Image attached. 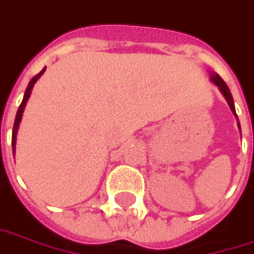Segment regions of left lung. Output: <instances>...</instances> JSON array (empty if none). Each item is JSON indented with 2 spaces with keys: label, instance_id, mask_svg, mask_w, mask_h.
I'll return each instance as SVG.
<instances>
[{
  "label": "left lung",
  "instance_id": "left-lung-1",
  "mask_svg": "<svg viewBox=\"0 0 254 254\" xmlns=\"http://www.w3.org/2000/svg\"><path fill=\"white\" fill-rule=\"evenodd\" d=\"M211 81L215 84V85H218L219 91L224 94V97H225V100H227V103L230 106V109H231V112L236 115V109H234V102H233V96H231V93H230V88H228V85L224 82V80L219 77L217 72H211ZM237 116V115H236ZM239 121V119H237ZM239 127H240V124H239Z\"/></svg>",
  "mask_w": 254,
  "mask_h": 254
}]
</instances>
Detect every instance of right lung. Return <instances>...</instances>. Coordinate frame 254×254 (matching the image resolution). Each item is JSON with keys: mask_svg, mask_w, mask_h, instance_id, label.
Returning a JSON list of instances; mask_svg holds the SVG:
<instances>
[{"mask_svg": "<svg viewBox=\"0 0 254 254\" xmlns=\"http://www.w3.org/2000/svg\"><path fill=\"white\" fill-rule=\"evenodd\" d=\"M45 69L46 68H43L37 75H35L30 82H29V85H27V88H26V93H24V97H23V102L20 104V107H18V110H17V115H15V121H14V127H12V152H14V148H15V139H17V129H18V125H20V121H21V116H23V112H24V107H26V103H27V100H29V97H30V94H32V88H33V85H35V82L39 78H40V75L45 72Z\"/></svg>", "mask_w": 254, "mask_h": 254, "instance_id": "add662e5", "label": "right lung"}]
</instances>
